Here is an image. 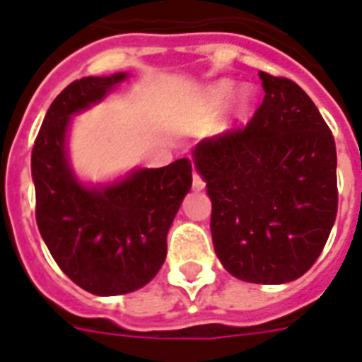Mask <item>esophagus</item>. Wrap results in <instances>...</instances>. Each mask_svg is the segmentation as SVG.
<instances>
[{
  "label": "esophagus",
  "instance_id": "1",
  "mask_svg": "<svg viewBox=\"0 0 362 362\" xmlns=\"http://www.w3.org/2000/svg\"><path fill=\"white\" fill-rule=\"evenodd\" d=\"M203 188H205V182H203V178L199 176V174L194 173V189H197V192H199V189H203Z\"/></svg>",
  "mask_w": 362,
  "mask_h": 362
}]
</instances>
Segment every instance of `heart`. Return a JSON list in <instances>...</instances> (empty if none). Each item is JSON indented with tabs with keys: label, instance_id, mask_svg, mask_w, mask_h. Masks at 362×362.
I'll return each instance as SVG.
<instances>
[{
	"label": "heart",
	"instance_id": "1",
	"mask_svg": "<svg viewBox=\"0 0 362 362\" xmlns=\"http://www.w3.org/2000/svg\"><path fill=\"white\" fill-rule=\"evenodd\" d=\"M235 93V82L232 80H218L213 86H209V90L205 92V103H207V109L215 111L218 107H222L224 103H228L230 99L234 98ZM251 109H253V92L249 88H243L238 92L234 101V120L230 127L234 128L235 124H242L249 119L251 115Z\"/></svg>",
	"mask_w": 362,
	"mask_h": 362
}]
</instances>
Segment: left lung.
<instances>
[{
  "label": "left lung",
  "instance_id": "8db88e82",
  "mask_svg": "<svg viewBox=\"0 0 362 362\" xmlns=\"http://www.w3.org/2000/svg\"><path fill=\"white\" fill-rule=\"evenodd\" d=\"M264 99L243 130L199 141L192 163L213 203L216 257L238 280L286 284L315 264L338 213L336 144L307 93L259 72Z\"/></svg>",
  "mask_w": 362,
  "mask_h": 362
}]
</instances>
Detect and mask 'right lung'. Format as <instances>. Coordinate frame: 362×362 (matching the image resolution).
<instances>
[{"label":"right lung","mask_w":362,"mask_h":362,"mask_svg":"<svg viewBox=\"0 0 362 362\" xmlns=\"http://www.w3.org/2000/svg\"><path fill=\"white\" fill-rule=\"evenodd\" d=\"M128 72L86 76L59 93L32 149L36 222L59 269L93 296H122L151 282L167 259V234L192 188V163L134 168L86 184L69 159L74 115L103 101Z\"/></svg>","instance_id":"1"}]
</instances>
